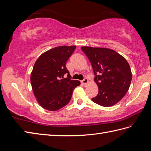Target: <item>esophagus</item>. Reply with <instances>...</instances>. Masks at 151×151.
<instances>
[{"label": "esophagus", "mask_w": 151, "mask_h": 151, "mask_svg": "<svg viewBox=\"0 0 151 151\" xmlns=\"http://www.w3.org/2000/svg\"><path fill=\"white\" fill-rule=\"evenodd\" d=\"M81 83H82V84H83L84 86H86V84L88 83V79L86 78H84V79L82 81Z\"/></svg>", "instance_id": "esophagus-1"}]
</instances>
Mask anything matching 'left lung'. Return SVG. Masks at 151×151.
Instances as JSON below:
<instances>
[{
    "instance_id": "8db88e82",
    "label": "left lung",
    "mask_w": 151,
    "mask_h": 151,
    "mask_svg": "<svg viewBox=\"0 0 151 151\" xmlns=\"http://www.w3.org/2000/svg\"><path fill=\"white\" fill-rule=\"evenodd\" d=\"M81 49L92 66L94 80L99 88L97 95L91 101L104 107L118 103L126 94L131 82L128 62L122 55L107 48L84 46Z\"/></svg>"
}]
</instances>
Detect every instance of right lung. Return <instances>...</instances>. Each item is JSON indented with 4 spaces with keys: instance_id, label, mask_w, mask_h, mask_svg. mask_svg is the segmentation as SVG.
<instances>
[{
    "instance_id": "add662e5",
    "label": "right lung",
    "mask_w": 151,
    "mask_h": 151,
    "mask_svg": "<svg viewBox=\"0 0 151 151\" xmlns=\"http://www.w3.org/2000/svg\"><path fill=\"white\" fill-rule=\"evenodd\" d=\"M76 46H60L43 52L36 61L31 74L36 101L44 109L57 111L70 102L73 90L80 85L72 80L66 63ZM68 75L66 78L65 76Z\"/></svg>"
}]
</instances>
